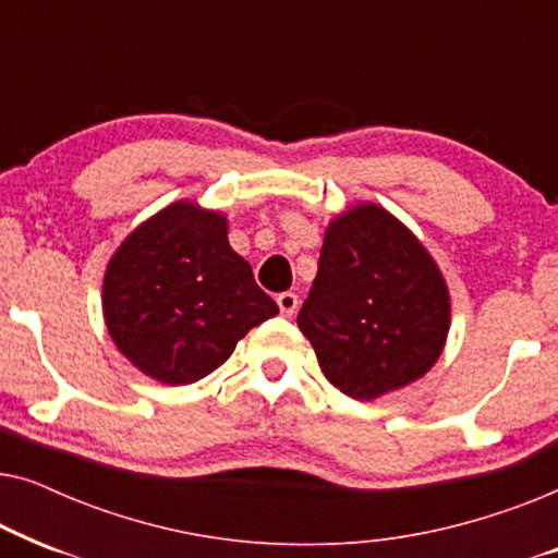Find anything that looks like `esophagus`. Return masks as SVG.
<instances>
[{
	"label": "esophagus",
	"mask_w": 558,
	"mask_h": 558,
	"mask_svg": "<svg viewBox=\"0 0 558 558\" xmlns=\"http://www.w3.org/2000/svg\"><path fill=\"white\" fill-rule=\"evenodd\" d=\"M277 304H279L281 315L292 317L294 312H296V307H300V296H296L294 292H281V294L277 296Z\"/></svg>",
	"instance_id": "34e87169"
}]
</instances>
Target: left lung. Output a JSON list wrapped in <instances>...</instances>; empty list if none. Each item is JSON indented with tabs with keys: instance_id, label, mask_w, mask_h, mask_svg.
I'll return each mask as SVG.
<instances>
[{
	"instance_id": "8db88e82",
	"label": "left lung",
	"mask_w": 558,
	"mask_h": 558,
	"mask_svg": "<svg viewBox=\"0 0 558 558\" xmlns=\"http://www.w3.org/2000/svg\"><path fill=\"white\" fill-rule=\"evenodd\" d=\"M296 325L342 393L373 401L414 384L449 332V292L422 241L380 205L327 226L317 277Z\"/></svg>"
}]
</instances>
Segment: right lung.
<instances>
[{"label": "right lung", "mask_w": 558, "mask_h": 558, "mask_svg": "<svg viewBox=\"0 0 558 558\" xmlns=\"http://www.w3.org/2000/svg\"><path fill=\"white\" fill-rule=\"evenodd\" d=\"M279 312L228 243L226 216L180 201L126 235L104 277L111 340L167 386L195 384Z\"/></svg>", "instance_id": "add662e5"}]
</instances>
